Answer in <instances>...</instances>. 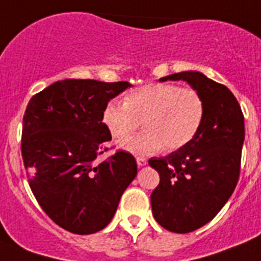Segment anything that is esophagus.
Returning a JSON list of instances; mask_svg holds the SVG:
<instances>
[{
	"instance_id": "1",
	"label": "esophagus",
	"mask_w": 261,
	"mask_h": 261,
	"mask_svg": "<svg viewBox=\"0 0 261 261\" xmlns=\"http://www.w3.org/2000/svg\"><path fill=\"white\" fill-rule=\"evenodd\" d=\"M137 163H138V166H139V167H143V166H146V164H147V161H146L144 158L138 156L137 158Z\"/></svg>"
}]
</instances>
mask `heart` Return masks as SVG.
Returning a JSON list of instances; mask_svg holds the SVG:
<instances>
[{
  "label": "heart",
  "instance_id": "b5f03b06",
  "mask_svg": "<svg viewBox=\"0 0 261 261\" xmlns=\"http://www.w3.org/2000/svg\"><path fill=\"white\" fill-rule=\"evenodd\" d=\"M205 115L204 98L192 87L148 83L126 95L124 103L111 100L103 122L111 137L123 141L143 121L146 131L122 143L133 154L150 155L162 148L178 151L198 135Z\"/></svg>",
  "mask_w": 261,
  "mask_h": 261
}]
</instances>
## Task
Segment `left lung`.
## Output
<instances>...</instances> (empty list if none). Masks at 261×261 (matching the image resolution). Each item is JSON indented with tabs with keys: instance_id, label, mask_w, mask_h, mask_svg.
Returning <instances> with one entry per match:
<instances>
[{
	"instance_id": "left-lung-1",
	"label": "left lung",
	"mask_w": 261,
	"mask_h": 261,
	"mask_svg": "<svg viewBox=\"0 0 261 261\" xmlns=\"http://www.w3.org/2000/svg\"><path fill=\"white\" fill-rule=\"evenodd\" d=\"M179 80L203 95L204 120L187 146L167 156L151 158L148 164L161 176L151 194L155 220L168 231L187 233L215 218L238 185L244 115L229 89L199 71L161 78Z\"/></svg>"
}]
</instances>
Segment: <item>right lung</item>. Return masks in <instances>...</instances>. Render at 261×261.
<instances>
[{"label":"right lung","mask_w":261,"mask_h":261,"mask_svg":"<svg viewBox=\"0 0 261 261\" xmlns=\"http://www.w3.org/2000/svg\"><path fill=\"white\" fill-rule=\"evenodd\" d=\"M130 86L126 81H58L28 103L21 139L28 181L46 215L66 231L103 229L137 176L130 152L103 156L113 148L102 122L105 107Z\"/></svg>","instance_id":"obj_1"}]
</instances>
